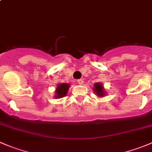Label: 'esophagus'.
Returning <instances> with one entry per match:
<instances>
[{
	"label": "esophagus",
	"mask_w": 152,
	"mask_h": 152,
	"mask_svg": "<svg viewBox=\"0 0 152 152\" xmlns=\"http://www.w3.org/2000/svg\"><path fill=\"white\" fill-rule=\"evenodd\" d=\"M77 82H78V84H79V85H83L84 81H83V79H79V80L77 81Z\"/></svg>",
	"instance_id": "34e87169"
}]
</instances>
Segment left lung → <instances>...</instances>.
Instances as JSON below:
<instances>
[{
  "label": "left lung",
  "instance_id": "1",
  "mask_svg": "<svg viewBox=\"0 0 152 152\" xmlns=\"http://www.w3.org/2000/svg\"><path fill=\"white\" fill-rule=\"evenodd\" d=\"M93 91L96 93V96L99 98L104 97L107 94L106 90L104 87V85L101 82H96L93 85Z\"/></svg>",
  "mask_w": 152,
  "mask_h": 152
}]
</instances>
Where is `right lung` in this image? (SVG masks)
I'll return each mask as SVG.
<instances>
[{"label":"right lung","mask_w":152,"mask_h":152,"mask_svg":"<svg viewBox=\"0 0 152 152\" xmlns=\"http://www.w3.org/2000/svg\"><path fill=\"white\" fill-rule=\"evenodd\" d=\"M70 84L67 83H61L56 86V88L55 90V99H61V98L65 97L68 92Z\"/></svg>","instance_id":"add662e5"}]
</instances>
